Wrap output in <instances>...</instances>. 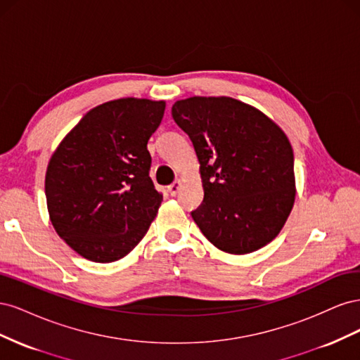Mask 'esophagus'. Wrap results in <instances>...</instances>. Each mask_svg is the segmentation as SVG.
Returning <instances> with one entry per match:
<instances>
[{
  "instance_id": "esophagus-1",
  "label": "esophagus",
  "mask_w": 360,
  "mask_h": 360,
  "mask_svg": "<svg viewBox=\"0 0 360 360\" xmlns=\"http://www.w3.org/2000/svg\"><path fill=\"white\" fill-rule=\"evenodd\" d=\"M180 188H181V181L177 180V181H174L172 184H169V186H168V192H169V195H172V197H176V195H177L179 191H180Z\"/></svg>"
}]
</instances>
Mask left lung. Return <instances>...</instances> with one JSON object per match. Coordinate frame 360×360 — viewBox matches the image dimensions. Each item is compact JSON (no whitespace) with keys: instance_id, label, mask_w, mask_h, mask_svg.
I'll list each match as a JSON object with an SVG mask.
<instances>
[{"instance_id":"left-lung-1","label":"left lung","mask_w":360,"mask_h":360,"mask_svg":"<svg viewBox=\"0 0 360 360\" xmlns=\"http://www.w3.org/2000/svg\"><path fill=\"white\" fill-rule=\"evenodd\" d=\"M200 160L204 200L191 214L221 250L249 254L279 234L294 204V156L285 134L231 97H191L171 110Z\"/></svg>"}]
</instances>
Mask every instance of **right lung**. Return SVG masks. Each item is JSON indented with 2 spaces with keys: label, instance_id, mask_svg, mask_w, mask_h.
I'll use <instances>...</instances> for the list:
<instances>
[{
  "label": "right lung",
  "instance_id": "right-lung-1",
  "mask_svg": "<svg viewBox=\"0 0 360 360\" xmlns=\"http://www.w3.org/2000/svg\"><path fill=\"white\" fill-rule=\"evenodd\" d=\"M165 102L118 99L93 108L52 155L45 180L51 222L73 250L111 263L148 231L163 195L150 179V136Z\"/></svg>",
  "mask_w": 360,
  "mask_h": 360
}]
</instances>
